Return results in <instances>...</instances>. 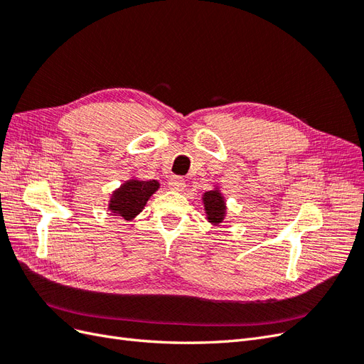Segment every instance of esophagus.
I'll use <instances>...</instances> for the list:
<instances>
[{"label": "esophagus", "mask_w": 364, "mask_h": 364, "mask_svg": "<svg viewBox=\"0 0 364 364\" xmlns=\"http://www.w3.org/2000/svg\"><path fill=\"white\" fill-rule=\"evenodd\" d=\"M168 186L173 191H182L185 188V179L179 178V176H174V178L168 181Z\"/></svg>", "instance_id": "34e87169"}]
</instances>
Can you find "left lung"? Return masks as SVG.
I'll list each match as a JSON object with an SVG mask.
<instances>
[{
  "label": "left lung",
  "instance_id": "8db88e82",
  "mask_svg": "<svg viewBox=\"0 0 364 364\" xmlns=\"http://www.w3.org/2000/svg\"><path fill=\"white\" fill-rule=\"evenodd\" d=\"M203 205H205V211H206V218L209 222L218 225L223 222L225 214H226V205L222 193L218 190L213 191H206L203 194Z\"/></svg>",
  "mask_w": 364,
  "mask_h": 364
}]
</instances>
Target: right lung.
<instances>
[{
	"mask_svg": "<svg viewBox=\"0 0 364 364\" xmlns=\"http://www.w3.org/2000/svg\"><path fill=\"white\" fill-rule=\"evenodd\" d=\"M159 188L158 181L130 179L114 191L109 209L124 220H132L144 209L150 196Z\"/></svg>",
	"mask_w": 364,
	"mask_h": 364,
	"instance_id": "right-lung-1",
	"label": "right lung"
}]
</instances>
